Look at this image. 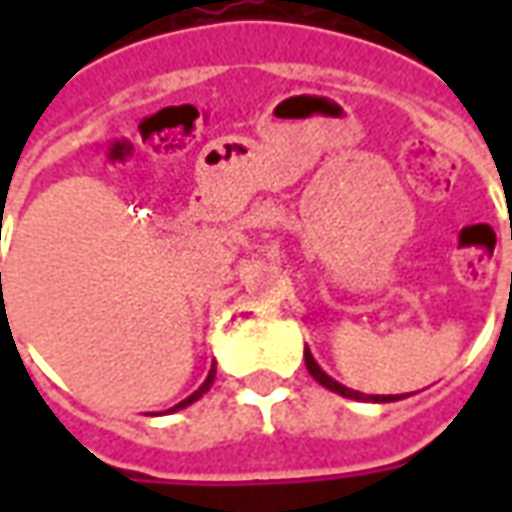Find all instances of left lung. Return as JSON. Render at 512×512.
<instances>
[{"label":"left lung","instance_id":"8db88e82","mask_svg":"<svg viewBox=\"0 0 512 512\" xmlns=\"http://www.w3.org/2000/svg\"><path fill=\"white\" fill-rule=\"evenodd\" d=\"M304 362H307V370H310V376L318 381V384H323L326 389H332V392H337V395L343 397H351V400H373V403H392V400H400L397 395H362V392H356V389H348V386L337 384L332 376H326L321 370V365L312 359L310 348H304Z\"/></svg>","mask_w":512,"mask_h":512}]
</instances>
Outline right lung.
<instances>
[{
	"label": "right lung",
	"instance_id": "right-lung-1",
	"mask_svg": "<svg viewBox=\"0 0 512 512\" xmlns=\"http://www.w3.org/2000/svg\"><path fill=\"white\" fill-rule=\"evenodd\" d=\"M213 378H216V365L211 367V373H208V378H205V384H202L200 389H197V392H194V395H189V397H186V400H180L178 406H175V408H169V411H178V408H186V406H191V403H194V400H200V397L205 395V392H208V389H211Z\"/></svg>",
	"mask_w": 512,
	"mask_h": 512
}]
</instances>
